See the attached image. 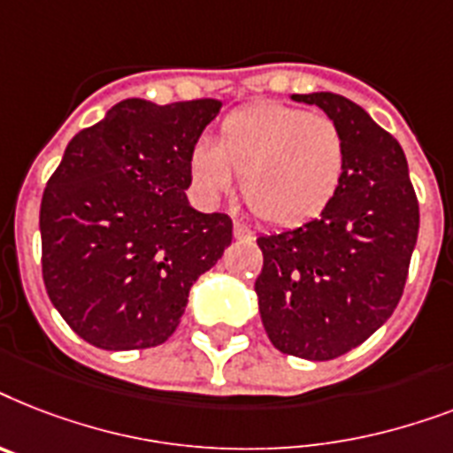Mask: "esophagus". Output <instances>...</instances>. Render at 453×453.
<instances>
[{"instance_id": "esophagus-1", "label": "esophagus", "mask_w": 453, "mask_h": 453, "mask_svg": "<svg viewBox=\"0 0 453 453\" xmlns=\"http://www.w3.org/2000/svg\"><path fill=\"white\" fill-rule=\"evenodd\" d=\"M234 236H236L238 241H252V238H255V231L248 229L245 224L234 222Z\"/></svg>"}]
</instances>
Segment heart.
I'll return each instance as SVG.
<instances>
[{
	"mask_svg": "<svg viewBox=\"0 0 453 453\" xmlns=\"http://www.w3.org/2000/svg\"><path fill=\"white\" fill-rule=\"evenodd\" d=\"M346 173L342 128L325 114L280 103L245 104L217 128L215 147L191 150L189 175L196 191L215 201L241 177L252 215L273 226H296L334 201Z\"/></svg>",
	"mask_w": 453,
	"mask_h": 453,
	"instance_id": "1",
	"label": "heart"
}]
</instances>
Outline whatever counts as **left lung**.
Wrapping results in <instances>:
<instances>
[{"mask_svg": "<svg viewBox=\"0 0 453 453\" xmlns=\"http://www.w3.org/2000/svg\"><path fill=\"white\" fill-rule=\"evenodd\" d=\"M318 104L343 133L346 173L334 201L302 226L257 238L259 313L280 353L334 360L370 339L403 296L418 236V201L395 137L336 93Z\"/></svg>", "mask_w": 453, "mask_h": 453, "instance_id": "1", "label": "left lung"}]
</instances>
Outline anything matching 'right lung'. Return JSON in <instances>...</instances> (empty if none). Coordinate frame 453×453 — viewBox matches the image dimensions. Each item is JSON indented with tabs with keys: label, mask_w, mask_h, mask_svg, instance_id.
Returning <instances> with one entry per match:
<instances>
[{
	"label": "right lung",
	"mask_w": 453,
	"mask_h": 453,
	"mask_svg": "<svg viewBox=\"0 0 453 453\" xmlns=\"http://www.w3.org/2000/svg\"><path fill=\"white\" fill-rule=\"evenodd\" d=\"M222 103L130 97L72 137L39 210L49 299L83 342L161 346L234 224L189 205V157Z\"/></svg>",
	"instance_id": "1"
}]
</instances>
